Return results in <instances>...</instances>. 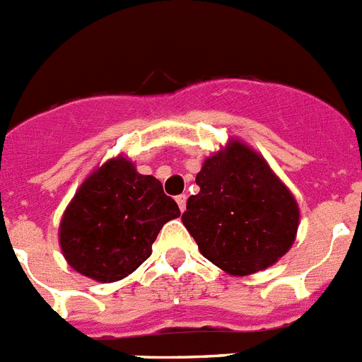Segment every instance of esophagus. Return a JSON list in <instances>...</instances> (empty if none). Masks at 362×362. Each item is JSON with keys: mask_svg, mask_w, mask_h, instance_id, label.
Segmentation results:
<instances>
[{"mask_svg": "<svg viewBox=\"0 0 362 362\" xmlns=\"http://www.w3.org/2000/svg\"><path fill=\"white\" fill-rule=\"evenodd\" d=\"M186 200H187L186 195H178V197H176V204H178L180 211H184V209H186Z\"/></svg>", "mask_w": 362, "mask_h": 362, "instance_id": "obj_1", "label": "esophagus"}]
</instances>
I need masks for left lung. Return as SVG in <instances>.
I'll return each mask as SVG.
<instances>
[{
  "label": "left lung",
  "mask_w": 362,
  "mask_h": 362,
  "mask_svg": "<svg viewBox=\"0 0 362 362\" xmlns=\"http://www.w3.org/2000/svg\"><path fill=\"white\" fill-rule=\"evenodd\" d=\"M182 223L200 254L232 276L274 265L293 247L298 202L267 160L241 139H228L195 178Z\"/></svg>",
  "instance_id": "left-lung-1"
}]
</instances>
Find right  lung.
<instances>
[{
    "label": "right lung",
    "mask_w": 362,
    "mask_h": 362,
    "mask_svg": "<svg viewBox=\"0 0 362 362\" xmlns=\"http://www.w3.org/2000/svg\"><path fill=\"white\" fill-rule=\"evenodd\" d=\"M180 209L162 182L139 175L129 158L106 160L81 184L60 218L64 259L101 284L132 274L153 252L158 232Z\"/></svg>",
    "instance_id": "obj_1"
}]
</instances>
